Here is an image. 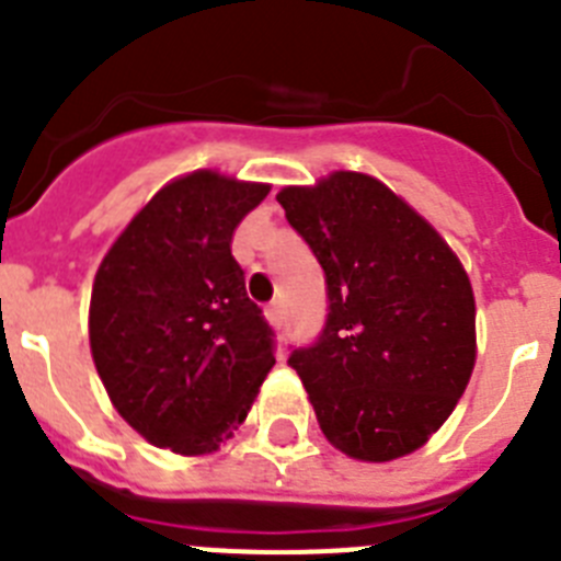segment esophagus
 <instances>
[{
    "label": "esophagus",
    "mask_w": 561,
    "mask_h": 561,
    "mask_svg": "<svg viewBox=\"0 0 561 561\" xmlns=\"http://www.w3.org/2000/svg\"><path fill=\"white\" fill-rule=\"evenodd\" d=\"M266 320H270L272 325H280V320H284V311H280V306L277 304L266 306Z\"/></svg>",
    "instance_id": "obj_1"
}]
</instances>
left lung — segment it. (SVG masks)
Wrapping results in <instances>:
<instances>
[{"mask_svg": "<svg viewBox=\"0 0 561 561\" xmlns=\"http://www.w3.org/2000/svg\"><path fill=\"white\" fill-rule=\"evenodd\" d=\"M277 202L329 284L323 336L289 356L320 430L365 463L415 453L453 415L478 359L460 257L368 173L334 171Z\"/></svg>", "mask_w": 561, "mask_h": 561, "instance_id": "8db88e82", "label": "left lung"}]
</instances>
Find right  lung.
Instances as JSON below:
<instances>
[{
  "label": "right lung",
  "instance_id": "right-lung-1",
  "mask_svg": "<svg viewBox=\"0 0 561 561\" xmlns=\"http://www.w3.org/2000/svg\"><path fill=\"white\" fill-rule=\"evenodd\" d=\"M266 193V182L213 168L182 173L134 213L98 266L92 359L114 410L153 447L216 453L275 365L272 331L230 250Z\"/></svg>",
  "mask_w": 561,
  "mask_h": 561
}]
</instances>
